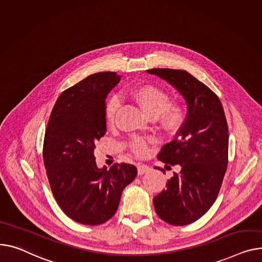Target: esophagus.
<instances>
[{
  "label": "esophagus",
  "instance_id": "1",
  "mask_svg": "<svg viewBox=\"0 0 262 262\" xmlns=\"http://www.w3.org/2000/svg\"><path fill=\"white\" fill-rule=\"evenodd\" d=\"M137 168H138V175H143V173L148 172L150 170V168L145 164H139Z\"/></svg>",
  "mask_w": 262,
  "mask_h": 262
}]
</instances>
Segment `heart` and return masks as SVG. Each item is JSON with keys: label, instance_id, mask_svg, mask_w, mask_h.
I'll use <instances>...</instances> for the list:
<instances>
[{"label": "heart", "instance_id": "heart-1", "mask_svg": "<svg viewBox=\"0 0 262 262\" xmlns=\"http://www.w3.org/2000/svg\"><path fill=\"white\" fill-rule=\"evenodd\" d=\"M128 98L140 107L150 119H157L161 129L171 134L175 133L181 125L183 120V111L177 104H168V95L161 89L154 85H141L134 87L127 94ZM119 108V100L116 97L111 98L104 107V117L108 124H113ZM132 150L138 155L146 154L148 144L141 138H137L130 143Z\"/></svg>", "mask_w": 262, "mask_h": 262}]
</instances>
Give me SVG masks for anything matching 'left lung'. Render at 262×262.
I'll return each mask as SVG.
<instances>
[{
  "label": "left lung",
  "mask_w": 262,
  "mask_h": 262,
  "mask_svg": "<svg viewBox=\"0 0 262 262\" xmlns=\"http://www.w3.org/2000/svg\"><path fill=\"white\" fill-rule=\"evenodd\" d=\"M146 72L175 87L187 105L176 139L157 156L163 163L180 165L181 170L173 172L166 188L152 200L163 221L186 225L203 216L217 199L228 167V123L217 95L187 72L169 68Z\"/></svg>",
  "instance_id": "1"
}]
</instances>
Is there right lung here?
Here are the masks:
<instances>
[{"label":"right lung","instance_id":"obj_1","mask_svg":"<svg viewBox=\"0 0 262 262\" xmlns=\"http://www.w3.org/2000/svg\"><path fill=\"white\" fill-rule=\"evenodd\" d=\"M120 79L102 72L69 87L58 98L45 130L43 160L52 194L69 218L86 225L111 219L122 191L137 176L128 163L98 168L94 155L106 133V96Z\"/></svg>","mask_w":262,"mask_h":262}]
</instances>
